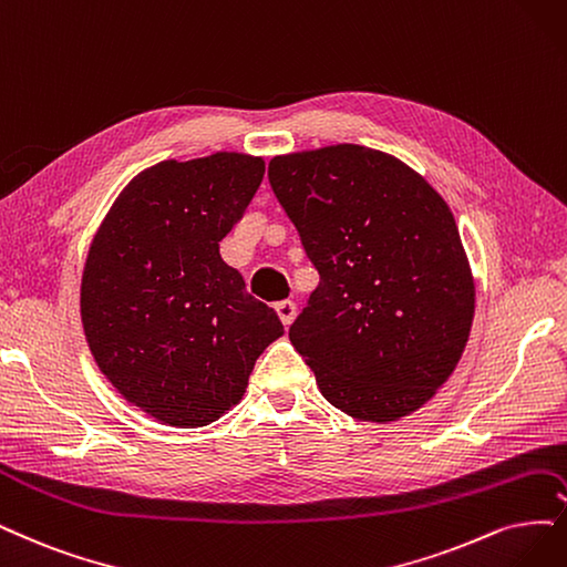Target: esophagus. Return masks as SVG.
I'll return each mask as SVG.
<instances>
[{"label": "esophagus", "mask_w": 567, "mask_h": 567, "mask_svg": "<svg viewBox=\"0 0 567 567\" xmlns=\"http://www.w3.org/2000/svg\"><path fill=\"white\" fill-rule=\"evenodd\" d=\"M276 312H278L280 322H282L285 327H289L291 322H295V318H297V303L289 301V299L278 301V303H276Z\"/></svg>", "instance_id": "obj_1"}]
</instances>
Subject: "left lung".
<instances>
[{
	"instance_id": "1",
	"label": "left lung",
	"mask_w": 567,
	"mask_h": 567,
	"mask_svg": "<svg viewBox=\"0 0 567 567\" xmlns=\"http://www.w3.org/2000/svg\"><path fill=\"white\" fill-rule=\"evenodd\" d=\"M268 182L320 272L289 341L324 400L390 423L444 385L470 339L474 280L446 200L360 144L276 156Z\"/></svg>"
}]
</instances>
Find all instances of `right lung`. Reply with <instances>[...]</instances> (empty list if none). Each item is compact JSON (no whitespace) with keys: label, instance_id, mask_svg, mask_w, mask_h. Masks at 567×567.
<instances>
[{"label":"right lung","instance_id":"add662e5","mask_svg":"<svg viewBox=\"0 0 567 567\" xmlns=\"http://www.w3.org/2000/svg\"><path fill=\"white\" fill-rule=\"evenodd\" d=\"M264 158L219 152L140 173L93 238L81 322L110 383L156 421L215 423L282 337L219 243L264 179Z\"/></svg>","mask_w":567,"mask_h":567}]
</instances>
